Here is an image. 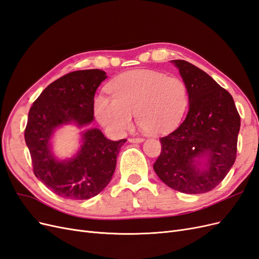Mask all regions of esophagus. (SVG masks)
Wrapping results in <instances>:
<instances>
[{"instance_id": "esophagus-1", "label": "esophagus", "mask_w": 259, "mask_h": 259, "mask_svg": "<svg viewBox=\"0 0 259 259\" xmlns=\"http://www.w3.org/2000/svg\"><path fill=\"white\" fill-rule=\"evenodd\" d=\"M144 138H130L128 142L133 144H142L144 142Z\"/></svg>"}]
</instances>
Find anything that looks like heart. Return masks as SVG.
<instances>
[{"instance_id": "b5f03b06", "label": "heart", "mask_w": 259, "mask_h": 259, "mask_svg": "<svg viewBox=\"0 0 259 259\" xmlns=\"http://www.w3.org/2000/svg\"><path fill=\"white\" fill-rule=\"evenodd\" d=\"M112 97L99 95L94 101L96 119L112 134L126 132L135 114L147 134L164 135L175 130L189 107V92L179 77L151 70L123 73L110 83Z\"/></svg>"}]
</instances>
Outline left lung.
<instances>
[{"label": "left lung", "mask_w": 259, "mask_h": 259, "mask_svg": "<svg viewBox=\"0 0 259 259\" xmlns=\"http://www.w3.org/2000/svg\"><path fill=\"white\" fill-rule=\"evenodd\" d=\"M189 92L185 121L160 139L153 169L183 193H205L222 183L236 161L240 115L232 96L213 77L186 60H170Z\"/></svg>", "instance_id": "left-lung-1"}]
</instances>
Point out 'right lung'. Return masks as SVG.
<instances>
[{
    "label": "right lung",
    "mask_w": 259,
    "mask_h": 259,
    "mask_svg": "<svg viewBox=\"0 0 259 259\" xmlns=\"http://www.w3.org/2000/svg\"><path fill=\"white\" fill-rule=\"evenodd\" d=\"M107 79L103 70L70 72L46 88L30 108L25 140L36 178L55 194L70 200H88L110 183L116 156L126 139L105 137L94 121V97ZM66 124L84 128L80 147L70 158L54 154L53 135Z\"/></svg>",
    "instance_id": "add662e5"
}]
</instances>
